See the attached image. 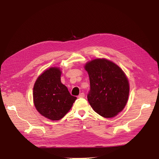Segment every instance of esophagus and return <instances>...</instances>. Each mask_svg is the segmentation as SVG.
Listing matches in <instances>:
<instances>
[{
	"instance_id": "obj_1",
	"label": "esophagus",
	"mask_w": 159,
	"mask_h": 159,
	"mask_svg": "<svg viewBox=\"0 0 159 159\" xmlns=\"http://www.w3.org/2000/svg\"><path fill=\"white\" fill-rule=\"evenodd\" d=\"M84 97H85V93H84V92L81 93L78 95V98H84Z\"/></svg>"
}]
</instances>
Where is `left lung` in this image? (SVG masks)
I'll use <instances>...</instances> for the list:
<instances>
[{"mask_svg":"<svg viewBox=\"0 0 159 159\" xmlns=\"http://www.w3.org/2000/svg\"><path fill=\"white\" fill-rule=\"evenodd\" d=\"M90 90L88 100L95 111L105 118L121 112L127 102L129 85L123 70L106 59H95L86 64Z\"/></svg>","mask_w":159,"mask_h":159,"instance_id":"obj_1","label":"left lung"}]
</instances>
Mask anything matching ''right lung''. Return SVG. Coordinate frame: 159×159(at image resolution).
<instances>
[{
  "label": "right lung",
  "mask_w": 159,
  "mask_h": 159,
  "mask_svg": "<svg viewBox=\"0 0 159 159\" xmlns=\"http://www.w3.org/2000/svg\"><path fill=\"white\" fill-rule=\"evenodd\" d=\"M59 68L47 70L38 77L33 89L34 103L38 111L53 121L64 117L77 99L61 84Z\"/></svg>",
  "instance_id": "right-lung-1"
}]
</instances>
